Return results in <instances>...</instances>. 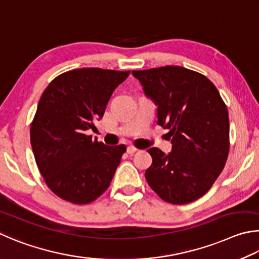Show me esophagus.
<instances>
[{"label":"esophagus","instance_id":"34e87169","mask_svg":"<svg viewBox=\"0 0 259 259\" xmlns=\"http://www.w3.org/2000/svg\"><path fill=\"white\" fill-rule=\"evenodd\" d=\"M137 151H138V149L133 146L127 147V153H128V155H133V153H135Z\"/></svg>","mask_w":259,"mask_h":259}]
</instances>
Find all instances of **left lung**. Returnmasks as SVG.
I'll use <instances>...</instances> for the list:
<instances>
[{"label":"left lung","mask_w":259,"mask_h":259,"mask_svg":"<svg viewBox=\"0 0 259 259\" xmlns=\"http://www.w3.org/2000/svg\"><path fill=\"white\" fill-rule=\"evenodd\" d=\"M169 130L171 152L149 149L146 180L162 200L184 205L202 197L223 170L230 149L229 112L219 90L202 74L180 66L133 70Z\"/></svg>","instance_id":"left-lung-1"}]
</instances>
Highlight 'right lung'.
<instances>
[{"mask_svg":"<svg viewBox=\"0 0 259 259\" xmlns=\"http://www.w3.org/2000/svg\"><path fill=\"white\" fill-rule=\"evenodd\" d=\"M130 71L81 68L56 77L39 99L30 125V144L40 175L59 198L75 205L94 201L110 185L124 144L109 147L94 130L109 99Z\"/></svg>","mask_w":259,"mask_h":259,"instance_id":"obj_1","label":"right lung"}]
</instances>
